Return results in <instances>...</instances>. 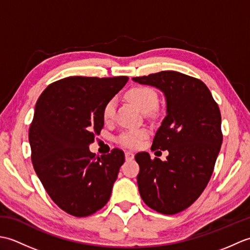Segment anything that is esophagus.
Wrapping results in <instances>:
<instances>
[{"instance_id": "obj_1", "label": "esophagus", "mask_w": 250, "mask_h": 250, "mask_svg": "<svg viewBox=\"0 0 250 250\" xmlns=\"http://www.w3.org/2000/svg\"><path fill=\"white\" fill-rule=\"evenodd\" d=\"M134 158V153L131 152V151H126L125 152V160L126 161H130V160H133Z\"/></svg>"}]
</instances>
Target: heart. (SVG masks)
<instances>
[{
    "label": "heart",
    "instance_id": "b5f03b06",
    "mask_svg": "<svg viewBox=\"0 0 250 250\" xmlns=\"http://www.w3.org/2000/svg\"><path fill=\"white\" fill-rule=\"evenodd\" d=\"M126 98H128L132 103H134L137 107L142 111L147 113L153 108H156L158 105V94L157 92L150 87L147 86H137L131 88L128 92H126ZM116 110V100L110 99L105 103L103 110H102V117L104 121L108 122L113 120L115 116ZM148 135L147 130L141 129V130H129L125 131L118 137L119 144L125 147L129 148H136L139 147L143 140H145Z\"/></svg>",
    "mask_w": 250,
    "mask_h": 250
}]
</instances>
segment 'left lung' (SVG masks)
<instances>
[{
  "mask_svg": "<svg viewBox=\"0 0 250 250\" xmlns=\"http://www.w3.org/2000/svg\"><path fill=\"white\" fill-rule=\"evenodd\" d=\"M166 95L167 116L151 150H167L166 161L142 151L137 186L143 201L153 210L174 215L194 203L213 174L222 143L221 115L206 84L175 71L134 77Z\"/></svg>",
  "mask_w": 250,
  "mask_h": 250,
  "instance_id": "8db88e82",
  "label": "left lung"
}]
</instances>
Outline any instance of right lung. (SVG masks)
Here are the masks:
<instances>
[{"instance_id":"obj_1","label":"right lung","mask_w":250,"mask_h":250,"mask_svg":"<svg viewBox=\"0 0 250 250\" xmlns=\"http://www.w3.org/2000/svg\"><path fill=\"white\" fill-rule=\"evenodd\" d=\"M129 77H66L41 94L29 129L33 167L51 200L75 217L107 203L125 152L114 148L95 158L89 145L104 125L105 103Z\"/></svg>"}]
</instances>
